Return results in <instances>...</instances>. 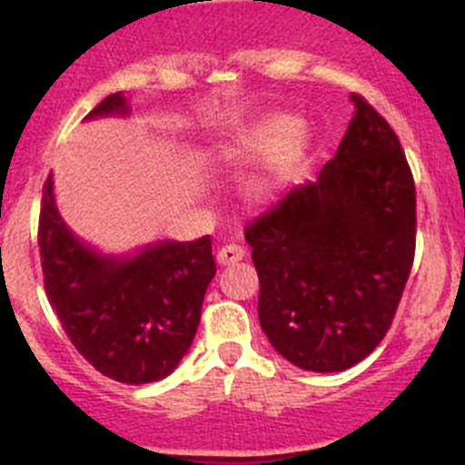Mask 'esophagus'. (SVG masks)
Here are the masks:
<instances>
[{"label":"esophagus","instance_id":"1","mask_svg":"<svg viewBox=\"0 0 465 465\" xmlns=\"http://www.w3.org/2000/svg\"><path fill=\"white\" fill-rule=\"evenodd\" d=\"M242 256H245V250H242L241 245H233V242H229V245H223L218 250V259L220 265H233V262L242 261Z\"/></svg>","mask_w":465,"mask_h":465}]
</instances>
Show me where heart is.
<instances>
[{"mask_svg": "<svg viewBox=\"0 0 465 465\" xmlns=\"http://www.w3.org/2000/svg\"><path fill=\"white\" fill-rule=\"evenodd\" d=\"M306 128L294 116L272 114L224 142L218 154L224 162H241L265 154V166L247 182L245 195L250 203H267L292 175L306 153Z\"/></svg>", "mask_w": 465, "mask_h": 465, "instance_id": "heart-1", "label": "heart"}]
</instances>
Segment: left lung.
Returning <instances> with one entry per match:
<instances>
[{
  "instance_id": "left-lung-1",
  "label": "left lung",
  "mask_w": 465,
  "mask_h": 465,
  "mask_svg": "<svg viewBox=\"0 0 465 465\" xmlns=\"http://www.w3.org/2000/svg\"><path fill=\"white\" fill-rule=\"evenodd\" d=\"M355 114L317 182L247 227L259 322L276 353L335 373L387 335L416 247V189L396 133L358 94Z\"/></svg>"
}]
</instances>
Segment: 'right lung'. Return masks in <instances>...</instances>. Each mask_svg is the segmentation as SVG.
Returning <instances> with one entry per match:
<instances>
[{
	"label": "right lung",
	"mask_w": 465,
	"mask_h": 465,
	"mask_svg": "<svg viewBox=\"0 0 465 465\" xmlns=\"http://www.w3.org/2000/svg\"><path fill=\"white\" fill-rule=\"evenodd\" d=\"M128 114L124 92H116L85 119ZM37 245L51 308L96 371L125 384L157 382L175 371L191 349L215 276L209 236L157 241L124 256L103 254L64 224L49 175Z\"/></svg>",
	"instance_id": "add662e5"
}]
</instances>
